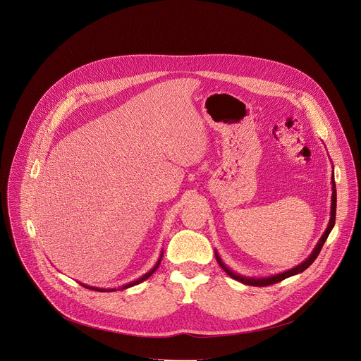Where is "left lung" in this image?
Wrapping results in <instances>:
<instances>
[{
    "label": "left lung",
    "mask_w": 361,
    "mask_h": 361,
    "mask_svg": "<svg viewBox=\"0 0 361 361\" xmlns=\"http://www.w3.org/2000/svg\"><path fill=\"white\" fill-rule=\"evenodd\" d=\"M335 221H336V184H335V174L332 173V202H331V219H329L328 228H326V231L324 232V235L321 236V239H319V242L317 243V246H315V249L312 250V253H311V255L308 256V259H305L301 264H298V266H295V267H293V269H290V270H287V271H283V273L270 276V277L255 279V277H245V276H240V274L232 271V270L222 262V259H221V256L218 255V252H215V257H216V262L219 263V266L225 270V273H226L229 277H232V279H235V280H238V281H240V283H243V284H246V286L264 287V286L276 284V283H280V281H283V280H286V279H288V277H291V276H295V274H300V273L305 271V270L315 262V259L318 257L319 252L322 250L324 243L326 242V239H328L331 231H332L334 226H335Z\"/></svg>",
    "instance_id": "1"
}]
</instances>
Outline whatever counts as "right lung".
I'll return each instance as SVG.
<instances>
[{"label": "right lung", "mask_w": 361, "mask_h": 361, "mask_svg": "<svg viewBox=\"0 0 361 361\" xmlns=\"http://www.w3.org/2000/svg\"><path fill=\"white\" fill-rule=\"evenodd\" d=\"M161 257H163V252L160 253V257H159V260H157V263L153 266V269L150 270V271H147L145 276H142V277H139L137 280H135V281H132V283H129V284H125V286H122V287H119L118 290H126V288H129V287H133V286H136V284H139V283H142V281H145V280H147L156 270H157V267H159V264H160V262H161ZM82 287H85V288H90V290H95V291H101V293H111V291H116V288H98V287H91V286H87V284H82V283H80Z\"/></svg>", "instance_id": "add662e5"}]
</instances>
